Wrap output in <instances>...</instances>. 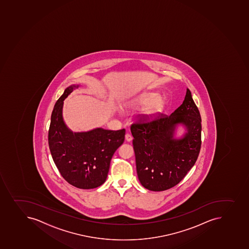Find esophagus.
I'll return each mask as SVG.
<instances>
[{"instance_id":"34e87169","label":"esophagus","mask_w":249,"mask_h":249,"mask_svg":"<svg viewBox=\"0 0 249 249\" xmlns=\"http://www.w3.org/2000/svg\"><path fill=\"white\" fill-rule=\"evenodd\" d=\"M125 140H126V142H130V141L133 140L132 136H131L130 135H129V134H125Z\"/></svg>"}]
</instances>
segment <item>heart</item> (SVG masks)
<instances>
[{
	"mask_svg": "<svg viewBox=\"0 0 249 249\" xmlns=\"http://www.w3.org/2000/svg\"><path fill=\"white\" fill-rule=\"evenodd\" d=\"M129 109H140L146 107L142 112L141 119L142 121L150 123L157 120L165 111L167 101L160 97L159 92L149 91L143 92L134 97L126 103Z\"/></svg>",
	"mask_w": 249,
	"mask_h": 249,
	"instance_id": "1",
	"label": "heart"
}]
</instances>
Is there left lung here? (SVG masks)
Here are the masks:
<instances>
[{
  "mask_svg": "<svg viewBox=\"0 0 249 249\" xmlns=\"http://www.w3.org/2000/svg\"><path fill=\"white\" fill-rule=\"evenodd\" d=\"M182 127L181 135L178 130ZM133 147L141 185L163 191L178 185L195 165L201 148V119L190 89L171 114L147 124H133Z\"/></svg>",
  "mask_w": 249,
  "mask_h": 249,
  "instance_id": "8db88e82",
  "label": "left lung"
}]
</instances>
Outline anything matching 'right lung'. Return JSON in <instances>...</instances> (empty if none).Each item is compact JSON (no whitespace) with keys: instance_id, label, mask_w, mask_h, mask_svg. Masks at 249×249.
Segmentation results:
<instances>
[{"instance_id":"obj_1","label":"right lung","mask_w":249,"mask_h":249,"mask_svg":"<svg viewBox=\"0 0 249 249\" xmlns=\"http://www.w3.org/2000/svg\"><path fill=\"white\" fill-rule=\"evenodd\" d=\"M80 85H71L54 105L48 131V144L57 168L75 187L94 189L106 181L114 152L124 142L125 129L94 128L75 132L63 117L64 101Z\"/></svg>"}]
</instances>
